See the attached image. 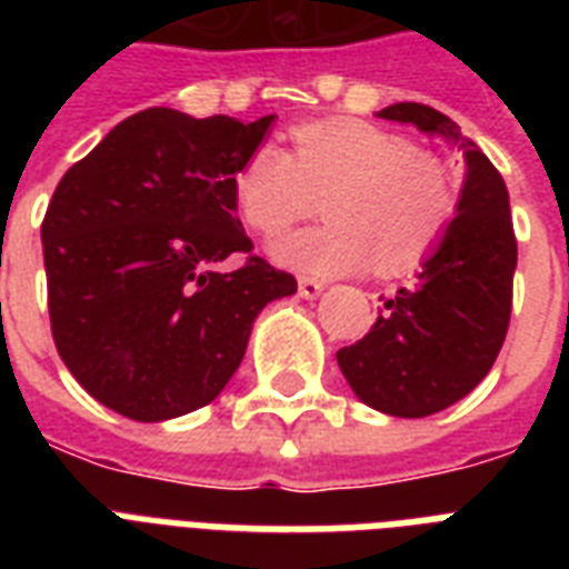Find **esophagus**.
I'll list each match as a JSON object with an SVG mask.
<instances>
[{"label": "esophagus", "mask_w": 569, "mask_h": 569, "mask_svg": "<svg viewBox=\"0 0 569 569\" xmlns=\"http://www.w3.org/2000/svg\"><path fill=\"white\" fill-rule=\"evenodd\" d=\"M321 289H325L321 280H312V277H301V280H298V292H301V298H319Z\"/></svg>", "instance_id": "esophagus-1"}]
</instances>
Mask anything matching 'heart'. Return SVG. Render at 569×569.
Returning a JSON list of instances; mask_svg holds the SVG:
<instances>
[{
	"mask_svg": "<svg viewBox=\"0 0 569 569\" xmlns=\"http://www.w3.org/2000/svg\"><path fill=\"white\" fill-rule=\"evenodd\" d=\"M292 156L257 144L232 171V200L250 230L277 236L316 212L319 227L271 244L280 266L301 274H357L375 262L380 274L416 268L449 232L458 186L440 156L369 120L330 118L289 132Z\"/></svg>",
	"mask_w": 569,
	"mask_h": 569,
	"instance_id": "heart-1",
	"label": "heart"
}]
</instances>
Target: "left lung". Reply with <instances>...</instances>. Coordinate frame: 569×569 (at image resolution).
Here are the masks:
<instances>
[{
  "label": "left lung",
  "instance_id": "1",
  "mask_svg": "<svg viewBox=\"0 0 569 569\" xmlns=\"http://www.w3.org/2000/svg\"><path fill=\"white\" fill-rule=\"evenodd\" d=\"M378 118L442 136L467 159L449 232L413 283L383 301L372 330L337 351L363 405L422 419L469 396L496 363L511 321L517 239L502 173L455 120L422 102H396Z\"/></svg>",
  "mask_w": 569,
  "mask_h": 569
}]
</instances>
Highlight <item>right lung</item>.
Returning a JSON list of instances; mask_svg holds the SVG:
<instances>
[{
  "label": "right lung",
  "instance_id": "1",
  "mask_svg": "<svg viewBox=\"0 0 569 569\" xmlns=\"http://www.w3.org/2000/svg\"><path fill=\"white\" fill-rule=\"evenodd\" d=\"M271 120L144 109L58 182L40 223L52 339L114 413L162 422L209 405L262 307L298 292L253 253L232 200V171Z\"/></svg>",
  "mask_w": 569,
  "mask_h": 569
}]
</instances>
